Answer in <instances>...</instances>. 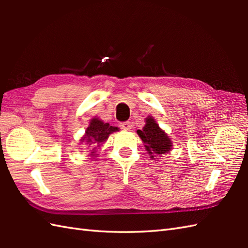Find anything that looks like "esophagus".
<instances>
[{
    "label": "esophagus",
    "mask_w": 248,
    "mask_h": 248,
    "mask_svg": "<svg viewBox=\"0 0 248 248\" xmlns=\"http://www.w3.org/2000/svg\"><path fill=\"white\" fill-rule=\"evenodd\" d=\"M120 128L124 130H131V123L130 121H124V123H121Z\"/></svg>",
    "instance_id": "obj_1"
}]
</instances>
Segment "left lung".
<instances>
[{
  "mask_svg": "<svg viewBox=\"0 0 248 248\" xmlns=\"http://www.w3.org/2000/svg\"><path fill=\"white\" fill-rule=\"evenodd\" d=\"M138 134L145 143L146 150L152 157L156 155H164L171 149L170 140L164 131L159 128V124L152 117L146 119L145 127L143 130H138Z\"/></svg>",
  "mask_w": 248,
  "mask_h": 248,
  "instance_id": "left-lung-1",
  "label": "left lung"
}]
</instances>
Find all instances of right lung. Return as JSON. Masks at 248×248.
I'll return each mask as SVG.
<instances>
[{"label":"right lung","mask_w":248,"mask_h":248,"mask_svg":"<svg viewBox=\"0 0 248 248\" xmlns=\"http://www.w3.org/2000/svg\"><path fill=\"white\" fill-rule=\"evenodd\" d=\"M115 131H118L117 127H113V125H109L108 124H104L103 121L99 119H93L86 130L85 138L82 140H85L87 144L92 145V147H94V149H96L97 147L100 146V144H102L108 138L110 133L115 132Z\"/></svg>","instance_id":"right-lung-1"}]
</instances>
